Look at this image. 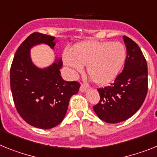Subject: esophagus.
<instances>
[{
    "instance_id": "obj_1",
    "label": "esophagus",
    "mask_w": 157,
    "mask_h": 157,
    "mask_svg": "<svg viewBox=\"0 0 157 157\" xmlns=\"http://www.w3.org/2000/svg\"><path fill=\"white\" fill-rule=\"evenodd\" d=\"M86 90H87V87L85 86V85H84V84H81V85H80V92H86Z\"/></svg>"
}]
</instances>
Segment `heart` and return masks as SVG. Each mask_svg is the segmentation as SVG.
<instances>
[{
	"label": "heart",
	"instance_id": "heart-1",
	"mask_svg": "<svg viewBox=\"0 0 157 157\" xmlns=\"http://www.w3.org/2000/svg\"><path fill=\"white\" fill-rule=\"evenodd\" d=\"M126 57V48L119 42L88 40L78 43L73 52L66 50L63 61L74 76L82 73L88 65V73L94 81L104 85L118 76Z\"/></svg>",
	"mask_w": 157,
	"mask_h": 157
}]
</instances>
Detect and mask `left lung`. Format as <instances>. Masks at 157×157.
<instances>
[{
	"mask_svg": "<svg viewBox=\"0 0 157 157\" xmlns=\"http://www.w3.org/2000/svg\"><path fill=\"white\" fill-rule=\"evenodd\" d=\"M126 47L124 69L110 86L99 88L100 100L94 111L107 123H118L132 117L144 103L148 92V68L141 49L123 36Z\"/></svg>",
	"mask_w": 157,
	"mask_h": 157,
	"instance_id": "obj_1",
	"label": "left lung"
}]
</instances>
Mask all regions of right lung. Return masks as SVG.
<instances>
[{
	"mask_svg": "<svg viewBox=\"0 0 157 157\" xmlns=\"http://www.w3.org/2000/svg\"><path fill=\"white\" fill-rule=\"evenodd\" d=\"M57 42L54 36L31 34L19 46L11 66L10 85L16 110L26 122L39 129H51L62 122L69 99L80 87L77 81L62 79L59 57L45 68L32 62L31 48L45 44L54 50Z\"/></svg>",
	"mask_w": 157,
	"mask_h": 157,
	"instance_id": "right-lung-1",
	"label": "right lung"
}]
</instances>
